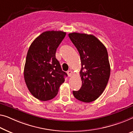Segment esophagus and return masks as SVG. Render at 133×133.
<instances>
[{"label":"esophagus","instance_id":"1","mask_svg":"<svg viewBox=\"0 0 133 133\" xmlns=\"http://www.w3.org/2000/svg\"><path fill=\"white\" fill-rule=\"evenodd\" d=\"M67 73V75H68L69 76H72L73 75V73L72 71H71V70H68Z\"/></svg>","mask_w":133,"mask_h":133}]
</instances>
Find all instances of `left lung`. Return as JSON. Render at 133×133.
<instances>
[{
  "mask_svg": "<svg viewBox=\"0 0 133 133\" xmlns=\"http://www.w3.org/2000/svg\"><path fill=\"white\" fill-rule=\"evenodd\" d=\"M69 37L81 57L80 90L73 91L78 100L90 103L98 98L108 84L110 67L106 48L96 36L85 33H69Z\"/></svg>",
  "mask_w": 133,
  "mask_h": 133,
  "instance_id": "left-lung-1",
  "label": "left lung"
}]
</instances>
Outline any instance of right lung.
Here are the masks:
<instances>
[{
	"mask_svg": "<svg viewBox=\"0 0 133 133\" xmlns=\"http://www.w3.org/2000/svg\"><path fill=\"white\" fill-rule=\"evenodd\" d=\"M66 35L61 31H45L29 47L24 77L29 91L39 100L54 98L67 76L55 58L57 48Z\"/></svg>",
	"mask_w": 133,
	"mask_h": 133,
	"instance_id": "add662e5",
	"label": "right lung"
}]
</instances>
